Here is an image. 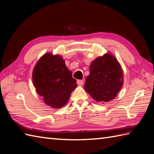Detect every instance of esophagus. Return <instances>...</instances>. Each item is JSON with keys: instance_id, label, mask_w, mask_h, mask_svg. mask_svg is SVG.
Here are the masks:
<instances>
[{"instance_id": "1", "label": "esophagus", "mask_w": 154, "mask_h": 154, "mask_svg": "<svg viewBox=\"0 0 154 154\" xmlns=\"http://www.w3.org/2000/svg\"><path fill=\"white\" fill-rule=\"evenodd\" d=\"M77 83L78 85H83L84 84V81H83V80H77Z\"/></svg>"}]
</instances>
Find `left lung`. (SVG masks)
Wrapping results in <instances>:
<instances>
[{
    "label": "left lung",
    "instance_id": "obj_1",
    "mask_svg": "<svg viewBox=\"0 0 154 154\" xmlns=\"http://www.w3.org/2000/svg\"><path fill=\"white\" fill-rule=\"evenodd\" d=\"M123 85V71L116 59L105 54L92 61L85 89L97 102L113 100Z\"/></svg>",
    "mask_w": 154,
    "mask_h": 154
}]
</instances>
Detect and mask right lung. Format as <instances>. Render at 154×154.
Returning <instances> with one entry per match:
<instances>
[{"label": "right lung", "instance_id": "add662e5", "mask_svg": "<svg viewBox=\"0 0 154 154\" xmlns=\"http://www.w3.org/2000/svg\"><path fill=\"white\" fill-rule=\"evenodd\" d=\"M32 81L44 103L54 109L65 106L77 86L62 57L51 53L44 54L37 62Z\"/></svg>", "mask_w": 154, "mask_h": 154}]
</instances>
